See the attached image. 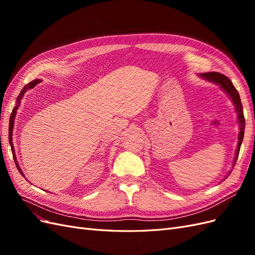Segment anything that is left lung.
<instances>
[{
	"mask_svg": "<svg viewBox=\"0 0 255 255\" xmlns=\"http://www.w3.org/2000/svg\"><path fill=\"white\" fill-rule=\"evenodd\" d=\"M199 75L201 76V78H203L204 80H207V81L219 85V86L229 95V97L231 98V100H232L234 105H235V110H236V113H237L238 125H239L238 144H237V150H236L235 159H234V164H233V166H235V163H236L238 154H239V150H241V145H242V142H243V139H244V133H245V117H244V111H243V104H242V101H241V97H239L238 91L236 90L233 83L230 81L228 76L223 75L221 73H218V72H207V73H201ZM231 172H232V171H230V173Z\"/></svg>",
	"mask_w": 255,
	"mask_h": 255,
	"instance_id": "left-lung-1",
	"label": "left lung"
}]
</instances>
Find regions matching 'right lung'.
Wrapping results in <instances>:
<instances>
[{
	"label": "right lung",
	"mask_w": 255,
	"mask_h": 255,
	"mask_svg": "<svg viewBox=\"0 0 255 255\" xmlns=\"http://www.w3.org/2000/svg\"><path fill=\"white\" fill-rule=\"evenodd\" d=\"M40 83V80H35V81H32V82H29L27 85H25L24 87L22 88V90H21V92H20V95L18 96V98H17V105L13 107V110H12V113H11V115H10V120H9V134H8V136H9V143H10V148H11V151H12V155H13V159H14V163H16V166H17V168H18V170H19V172L23 175V172H22V170L20 169V166L18 165V160H17V158H16V155H14V149H13V145H12V137H11V135H12V129H13V122H14V117H16V114H17V110H18V107H19V104H20V102H21V99L23 98V96H24V94L25 92L28 90V89H32V88H34L37 84H39Z\"/></svg>",
	"instance_id": "obj_1"
}]
</instances>
